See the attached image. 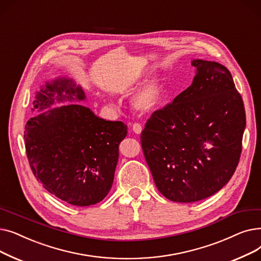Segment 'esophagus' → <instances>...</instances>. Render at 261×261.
Instances as JSON below:
<instances>
[{"mask_svg": "<svg viewBox=\"0 0 261 261\" xmlns=\"http://www.w3.org/2000/svg\"><path fill=\"white\" fill-rule=\"evenodd\" d=\"M133 132H134L135 134H140V133L142 132V126H141V124H139V123H135V124H133Z\"/></svg>", "mask_w": 261, "mask_h": 261, "instance_id": "1", "label": "esophagus"}]
</instances>
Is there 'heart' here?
Here are the masks:
<instances>
[{"label": "heart", "instance_id": "1", "mask_svg": "<svg viewBox=\"0 0 261 261\" xmlns=\"http://www.w3.org/2000/svg\"><path fill=\"white\" fill-rule=\"evenodd\" d=\"M164 90L165 85L163 77L160 75H155L151 79H148L141 86V88L134 95V107L139 111H142V113H147V111L154 110L158 107V105L161 102V98H163L164 95Z\"/></svg>", "mask_w": 261, "mask_h": 261}]
</instances>
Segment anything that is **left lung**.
<instances>
[{"label":"left lung","instance_id":"obj_1","mask_svg":"<svg viewBox=\"0 0 261 261\" xmlns=\"http://www.w3.org/2000/svg\"><path fill=\"white\" fill-rule=\"evenodd\" d=\"M192 85L155 110L141 145L156 187L168 200L192 203L215 194L239 164L245 110L229 70L195 59Z\"/></svg>","mask_w":261,"mask_h":261}]
</instances>
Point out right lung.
Segmentation results:
<instances>
[{"mask_svg": "<svg viewBox=\"0 0 261 261\" xmlns=\"http://www.w3.org/2000/svg\"><path fill=\"white\" fill-rule=\"evenodd\" d=\"M81 87L58 79L36 94L34 108L54 101H82ZM34 110V109H33ZM127 126L105 121L82 105L49 109L31 118L24 132L27 156L33 174L43 187L74 206H90L104 200L114 182L119 144Z\"/></svg>", "mask_w": 261, "mask_h": 261, "instance_id": "obj_1", "label": "right lung"}]
</instances>
